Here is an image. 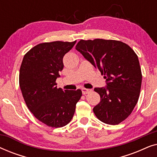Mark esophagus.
Segmentation results:
<instances>
[{
    "label": "esophagus",
    "mask_w": 157,
    "mask_h": 157,
    "mask_svg": "<svg viewBox=\"0 0 157 157\" xmlns=\"http://www.w3.org/2000/svg\"><path fill=\"white\" fill-rule=\"evenodd\" d=\"M91 91H92V89H85V88H83V89H82L83 94H89V93H91Z\"/></svg>",
    "instance_id": "34e87169"
}]
</instances>
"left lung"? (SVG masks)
I'll return each mask as SVG.
<instances>
[{"label": "left lung", "instance_id": "left-lung-1", "mask_svg": "<svg viewBox=\"0 0 157 157\" xmlns=\"http://www.w3.org/2000/svg\"><path fill=\"white\" fill-rule=\"evenodd\" d=\"M86 59L104 75L106 86L95 88L100 95L94 113L101 121L116 125L134 110L142 75L138 56L127 44L115 40H81L76 46Z\"/></svg>", "mask_w": 157, "mask_h": 157}]
</instances>
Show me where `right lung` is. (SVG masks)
I'll return each instance as SVG.
<instances>
[{
  "instance_id": "obj_1",
  "label": "right lung",
  "mask_w": 157,
  "mask_h": 157,
  "mask_svg": "<svg viewBox=\"0 0 157 157\" xmlns=\"http://www.w3.org/2000/svg\"><path fill=\"white\" fill-rule=\"evenodd\" d=\"M76 42L39 44L25 53L21 63L19 85L25 104L36 119L53 128L69 123L82 96L80 89L63 91L56 83L63 68L64 55Z\"/></svg>"
}]
</instances>
